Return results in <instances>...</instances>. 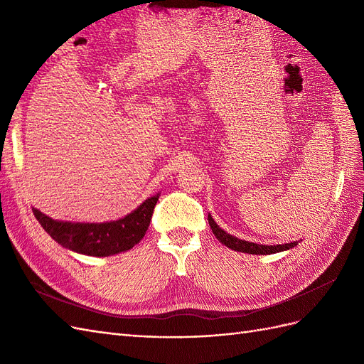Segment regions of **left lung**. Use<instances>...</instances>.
I'll use <instances>...</instances> for the list:
<instances>
[{
    "instance_id": "left-lung-1",
    "label": "left lung",
    "mask_w": 364,
    "mask_h": 364,
    "mask_svg": "<svg viewBox=\"0 0 364 364\" xmlns=\"http://www.w3.org/2000/svg\"><path fill=\"white\" fill-rule=\"evenodd\" d=\"M209 220V226L213 232V235L217 237L220 243L228 246L232 250H237V252H245V254H254V255H271L277 252H283V250H289L296 246V241L294 243H286V245H274V246H266V245H257L252 243V241H246V240H240L234 235L228 234V232L223 230L210 215H208Z\"/></svg>"
}]
</instances>
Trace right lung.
<instances>
[{"instance_id":"1","label":"right lung","mask_w":364,"mask_h":364,"mask_svg":"<svg viewBox=\"0 0 364 364\" xmlns=\"http://www.w3.org/2000/svg\"><path fill=\"white\" fill-rule=\"evenodd\" d=\"M156 201L158 193L139 204L124 218L107 223L58 221L35 208L32 212L43 229L63 247L82 255L109 257L132 249L143 240L151 225Z\"/></svg>"}]
</instances>
